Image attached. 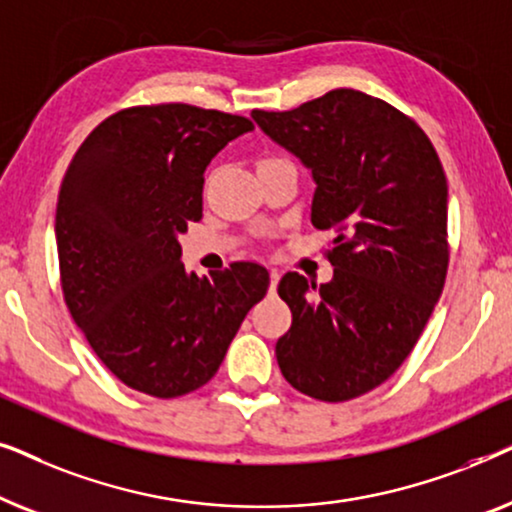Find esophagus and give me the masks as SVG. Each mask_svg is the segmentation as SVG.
<instances>
[{
  "label": "esophagus",
  "mask_w": 512,
  "mask_h": 512,
  "mask_svg": "<svg viewBox=\"0 0 512 512\" xmlns=\"http://www.w3.org/2000/svg\"><path fill=\"white\" fill-rule=\"evenodd\" d=\"M277 284H279V272L272 270L270 272V293L277 291Z\"/></svg>",
  "instance_id": "esophagus-1"
}]
</instances>
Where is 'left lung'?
Returning a JSON list of instances; mask_svg holds the SVG:
<instances>
[{
    "label": "left lung",
    "mask_w": 512,
    "mask_h": 512,
    "mask_svg": "<svg viewBox=\"0 0 512 512\" xmlns=\"http://www.w3.org/2000/svg\"><path fill=\"white\" fill-rule=\"evenodd\" d=\"M261 130L310 167L312 226L333 230V279L286 272L291 307L275 354L300 394L342 403L401 368L445 286L447 179L426 132L380 97L338 88L291 111L254 109Z\"/></svg>",
    "instance_id": "8db88e82"
}]
</instances>
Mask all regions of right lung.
<instances>
[{"instance_id": "add662e5", "label": "right lung", "mask_w": 512, "mask_h": 512, "mask_svg": "<svg viewBox=\"0 0 512 512\" xmlns=\"http://www.w3.org/2000/svg\"><path fill=\"white\" fill-rule=\"evenodd\" d=\"M249 118L193 104L116 111L74 153L55 240L67 310L125 387L177 398L207 384L247 312L263 265L188 275L177 237L202 219L205 170Z\"/></svg>"}]
</instances>
